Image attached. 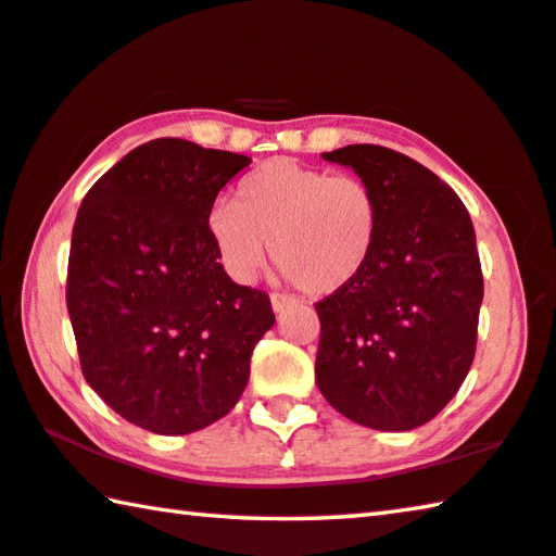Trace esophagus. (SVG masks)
<instances>
[{
    "label": "esophagus",
    "instance_id": "34e87169",
    "mask_svg": "<svg viewBox=\"0 0 556 556\" xmlns=\"http://www.w3.org/2000/svg\"><path fill=\"white\" fill-rule=\"evenodd\" d=\"M289 306H291V299H289V296L271 294V312H275V314H285Z\"/></svg>",
    "mask_w": 556,
    "mask_h": 556
}]
</instances>
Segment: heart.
<instances>
[{
  "label": "heart",
  "mask_w": 556,
  "mask_h": 556,
  "mask_svg": "<svg viewBox=\"0 0 556 556\" xmlns=\"http://www.w3.org/2000/svg\"><path fill=\"white\" fill-rule=\"evenodd\" d=\"M208 235L223 267L252 281L269 262L312 296L355 285L380 235V203L368 181L271 159L242 178L235 205L215 203Z\"/></svg>",
  "instance_id": "1"
}]
</instances>
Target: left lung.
<instances>
[{"instance_id":"1","label":"left lung","mask_w":556,"mask_h":556,"mask_svg":"<svg viewBox=\"0 0 556 556\" xmlns=\"http://www.w3.org/2000/svg\"><path fill=\"white\" fill-rule=\"evenodd\" d=\"M321 159L370 184L380 235L361 279L316 304V384L355 425L417 429L473 363L483 301L473 223L454 188L392 149L348 144Z\"/></svg>"}]
</instances>
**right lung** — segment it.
<instances>
[{
    "label": "right lung",
    "instance_id": "1",
    "mask_svg": "<svg viewBox=\"0 0 556 556\" xmlns=\"http://www.w3.org/2000/svg\"><path fill=\"white\" fill-rule=\"evenodd\" d=\"M252 159L154 139L119 159L80 203L68 314L80 368L119 417L164 437L225 417L275 326L265 291L225 275L208 235L220 188Z\"/></svg>",
    "mask_w": 556,
    "mask_h": 556
}]
</instances>
